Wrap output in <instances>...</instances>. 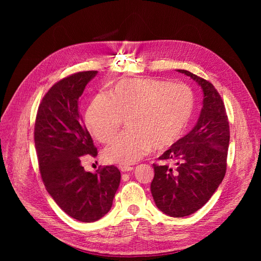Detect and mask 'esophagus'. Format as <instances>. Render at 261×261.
<instances>
[{
  "mask_svg": "<svg viewBox=\"0 0 261 261\" xmlns=\"http://www.w3.org/2000/svg\"><path fill=\"white\" fill-rule=\"evenodd\" d=\"M133 167H128V165H121L120 167V170L122 172H129V171H133Z\"/></svg>",
  "mask_w": 261,
  "mask_h": 261,
  "instance_id": "obj_1",
  "label": "esophagus"
}]
</instances>
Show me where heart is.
Wrapping results in <instances>:
<instances>
[{"label":"heart","instance_id":"1","mask_svg":"<svg viewBox=\"0 0 261 261\" xmlns=\"http://www.w3.org/2000/svg\"><path fill=\"white\" fill-rule=\"evenodd\" d=\"M195 111L193 91L184 84L152 78L118 81L109 91L92 100L86 125L101 143H109L126 120L128 132L116 137L105 150L114 164H133L152 148L163 151L184 136Z\"/></svg>","mask_w":261,"mask_h":261}]
</instances>
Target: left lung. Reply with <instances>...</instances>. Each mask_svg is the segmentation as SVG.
Segmentation results:
<instances>
[{"instance_id": "obj_1", "label": "left lung", "mask_w": 261, "mask_h": 261, "mask_svg": "<svg viewBox=\"0 0 261 261\" xmlns=\"http://www.w3.org/2000/svg\"><path fill=\"white\" fill-rule=\"evenodd\" d=\"M203 93L202 109L194 128L169 148L153 164L151 194L155 206L170 217L183 218L199 210L222 183L226 170L230 127L225 108L215 87L185 69Z\"/></svg>"}]
</instances>
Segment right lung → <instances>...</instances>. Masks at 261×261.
I'll return each mask as SVG.
<instances>
[{
  "label": "right lung",
  "mask_w": 261,
  "mask_h": 261,
  "mask_svg": "<svg viewBox=\"0 0 261 261\" xmlns=\"http://www.w3.org/2000/svg\"><path fill=\"white\" fill-rule=\"evenodd\" d=\"M97 70L68 76L51 87L38 109L35 145L46 191L69 217L94 222L110 211L120 186L114 165L85 171L81 156L97 155L80 112L81 96Z\"/></svg>",
  "instance_id": "add662e5"
}]
</instances>
